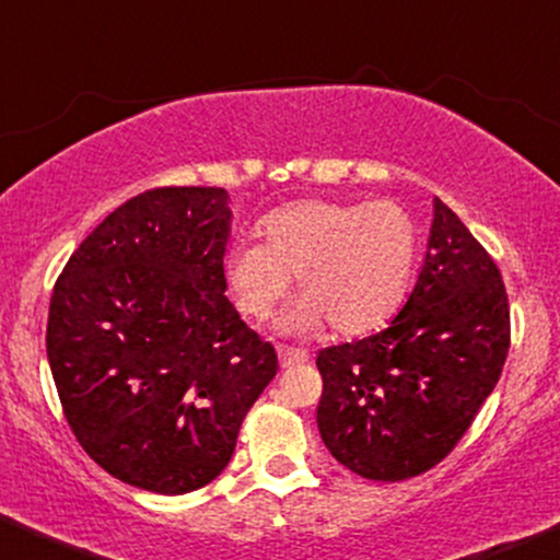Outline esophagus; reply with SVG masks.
<instances>
[{
  "label": "esophagus",
  "mask_w": 560,
  "mask_h": 560,
  "mask_svg": "<svg viewBox=\"0 0 560 560\" xmlns=\"http://www.w3.org/2000/svg\"><path fill=\"white\" fill-rule=\"evenodd\" d=\"M278 358H280L282 369H291V365L306 363L308 353L301 348H291V345H278Z\"/></svg>",
  "instance_id": "34e87169"
}]
</instances>
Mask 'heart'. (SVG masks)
Segmentation results:
<instances>
[{
  "label": "heart",
  "instance_id": "1",
  "mask_svg": "<svg viewBox=\"0 0 560 560\" xmlns=\"http://www.w3.org/2000/svg\"><path fill=\"white\" fill-rule=\"evenodd\" d=\"M265 244L241 241L225 257L238 312L265 322L291 288L303 293L285 327L340 335L382 327L405 299L418 254V228L402 205L306 199L272 212Z\"/></svg>",
  "mask_w": 560,
  "mask_h": 560
}]
</instances>
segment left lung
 I'll list each match as a JSON object with an SVG mask.
<instances>
[{"mask_svg":"<svg viewBox=\"0 0 560 560\" xmlns=\"http://www.w3.org/2000/svg\"><path fill=\"white\" fill-rule=\"evenodd\" d=\"M512 345L509 295L491 254L436 197L428 252L389 327L316 355L322 441L369 480L436 467L472 425Z\"/></svg>","mask_w":560,"mask_h":560,"instance_id":"1","label":"left lung"}]
</instances>
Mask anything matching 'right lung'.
<instances>
[{
	"mask_svg": "<svg viewBox=\"0 0 560 560\" xmlns=\"http://www.w3.org/2000/svg\"><path fill=\"white\" fill-rule=\"evenodd\" d=\"M231 236L220 186H158L127 199L61 269L46 353L88 457L163 495L225 470L278 353L225 295Z\"/></svg>",
	"mask_w": 560,
	"mask_h": 560,
	"instance_id": "1",
	"label": "right lung"
}]
</instances>
